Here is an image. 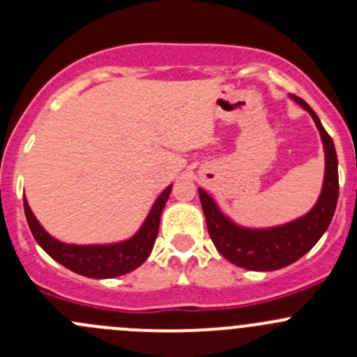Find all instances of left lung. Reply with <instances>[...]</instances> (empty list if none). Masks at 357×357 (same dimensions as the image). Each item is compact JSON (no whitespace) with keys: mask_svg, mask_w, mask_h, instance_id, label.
Listing matches in <instances>:
<instances>
[{"mask_svg":"<svg viewBox=\"0 0 357 357\" xmlns=\"http://www.w3.org/2000/svg\"><path fill=\"white\" fill-rule=\"evenodd\" d=\"M294 102L311 114L325 150V179L314 207L302 218L273 228H245L233 222L221 212L214 199L199 188L208 235L219 254L229 262L250 271H275L298 261L318 243L328 229L338 200V160L333 139L323 128L316 112L298 96L290 95Z\"/></svg>","mask_w":357,"mask_h":357,"instance_id":"left-lung-1","label":"left lung"}]
</instances>
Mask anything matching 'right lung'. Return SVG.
<instances>
[{
	"mask_svg": "<svg viewBox=\"0 0 357 357\" xmlns=\"http://www.w3.org/2000/svg\"><path fill=\"white\" fill-rule=\"evenodd\" d=\"M171 188L172 185H169L157 197L142 228L131 238L124 240V242L109 243V245H72V243L60 242L43 228L41 222L32 214L25 197L24 211L32 236L50 257H53L70 271L88 276V278H115V276L132 271L149 259L157 240L160 214L171 195Z\"/></svg>",
	"mask_w": 357,
	"mask_h": 357,
	"instance_id": "right-lung-1",
	"label": "right lung"
}]
</instances>
